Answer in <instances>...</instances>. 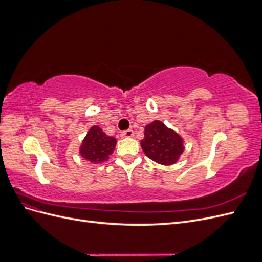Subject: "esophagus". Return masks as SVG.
<instances>
[{"mask_svg": "<svg viewBox=\"0 0 262 262\" xmlns=\"http://www.w3.org/2000/svg\"><path fill=\"white\" fill-rule=\"evenodd\" d=\"M133 134H134V132L132 130H125L120 133V136H121V138H132Z\"/></svg>", "mask_w": 262, "mask_h": 262, "instance_id": "1", "label": "esophagus"}]
</instances>
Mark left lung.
Wrapping results in <instances>:
<instances>
[{"label": "left lung", "mask_w": 262, "mask_h": 262, "mask_svg": "<svg viewBox=\"0 0 262 262\" xmlns=\"http://www.w3.org/2000/svg\"><path fill=\"white\" fill-rule=\"evenodd\" d=\"M141 146L147 157L162 165L175 164L185 148L179 134L158 120L145 126Z\"/></svg>", "instance_id": "left-lung-1"}]
</instances>
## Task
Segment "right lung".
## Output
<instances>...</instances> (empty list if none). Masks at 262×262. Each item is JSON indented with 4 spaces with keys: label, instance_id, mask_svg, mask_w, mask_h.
<instances>
[{
    "label": "right lung",
    "instance_id": "add662e5",
    "mask_svg": "<svg viewBox=\"0 0 262 262\" xmlns=\"http://www.w3.org/2000/svg\"><path fill=\"white\" fill-rule=\"evenodd\" d=\"M117 140L109 137L98 125H94L87 132L80 147V154L85 160L93 164L107 161L109 155L113 154Z\"/></svg>",
    "mask_w": 262,
    "mask_h": 262
}]
</instances>
